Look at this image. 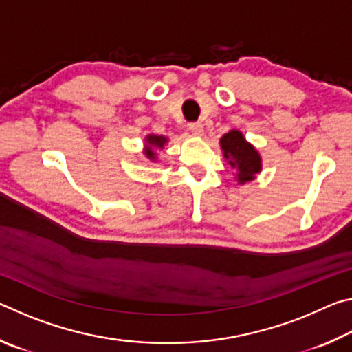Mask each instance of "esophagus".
Returning <instances> with one entry per match:
<instances>
[{"instance_id":"1","label":"esophagus","mask_w":352,"mask_h":352,"mask_svg":"<svg viewBox=\"0 0 352 352\" xmlns=\"http://www.w3.org/2000/svg\"><path fill=\"white\" fill-rule=\"evenodd\" d=\"M188 129H189L190 132H192L194 135H197V136L204 135V126H201L200 122H189V124H188Z\"/></svg>"}]
</instances>
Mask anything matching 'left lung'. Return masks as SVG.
Segmentation results:
<instances>
[{"instance_id": "left-lung-1", "label": "left lung", "mask_w": 352, "mask_h": 352, "mask_svg": "<svg viewBox=\"0 0 352 352\" xmlns=\"http://www.w3.org/2000/svg\"><path fill=\"white\" fill-rule=\"evenodd\" d=\"M220 147L223 151V157L231 169L236 170L237 183H247L256 178L262 169L261 155L250 142L243 138L239 130H230L220 140Z\"/></svg>"}]
</instances>
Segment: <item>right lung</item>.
Here are the masks:
<instances>
[{
	"mask_svg": "<svg viewBox=\"0 0 352 352\" xmlns=\"http://www.w3.org/2000/svg\"><path fill=\"white\" fill-rule=\"evenodd\" d=\"M166 142H168V138L166 136H158V135H148L146 136V151L144 155L148 158L155 162L157 160V148H163Z\"/></svg>",
	"mask_w": 352,
	"mask_h": 352,
	"instance_id": "right-lung-1",
	"label": "right lung"
}]
</instances>
